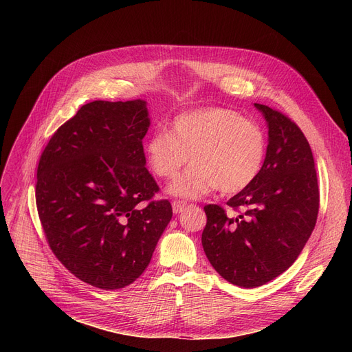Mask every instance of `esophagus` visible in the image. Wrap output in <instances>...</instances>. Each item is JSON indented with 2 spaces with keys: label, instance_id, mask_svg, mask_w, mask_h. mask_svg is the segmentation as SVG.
Returning <instances> with one entry per match:
<instances>
[{
  "label": "esophagus",
  "instance_id": "esophagus-1",
  "mask_svg": "<svg viewBox=\"0 0 352 352\" xmlns=\"http://www.w3.org/2000/svg\"><path fill=\"white\" fill-rule=\"evenodd\" d=\"M186 207H187V202H186V201H182V199H174V201H173V211H174L175 214L181 212Z\"/></svg>",
  "mask_w": 352,
  "mask_h": 352
}]
</instances>
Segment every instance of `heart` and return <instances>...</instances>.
I'll return each instance as SVG.
<instances>
[{"label": "heart", "instance_id": "obj_1", "mask_svg": "<svg viewBox=\"0 0 352 352\" xmlns=\"http://www.w3.org/2000/svg\"><path fill=\"white\" fill-rule=\"evenodd\" d=\"M267 140L263 126L231 108L204 107L177 116L168 133L158 129L145 142V158L151 171L173 179L187 164L191 168L170 191L198 198L215 188L236 194L248 188L260 174Z\"/></svg>", "mask_w": 352, "mask_h": 352}]
</instances>
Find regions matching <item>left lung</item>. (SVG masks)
<instances>
[{
  "mask_svg": "<svg viewBox=\"0 0 352 352\" xmlns=\"http://www.w3.org/2000/svg\"><path fill=\"white\" fill-rule=\"evenodd\" d=\"M255 107L268 122L267 157L260 174L227 206L204 207L202 247L228 283L255 288L288 270L316 227L320 190L311 146L301 128L278 109Z\"/></svg>",
  "mask_w": 352,
  "mask_h": 352,
  "instance_id": "left-lung-1",
  "label": "left lung"
}]
</instances>
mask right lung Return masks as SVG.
<instances>
[{
    "mask_svg": "<svg viewBox=\"0 0 352 352\" xmlns=\"http://www.w3.org/2000/svg\"><path fill=\"white\" fill-rule=\"evenodd\" d=\"M145 102L92 101L41 154L35 202L47 243L78 280L101 289L134 283L173 217L145 168Z\"/></svg>",
    "mask_w": 352,
    "mask_h": 352,
    "instance_id": "add662e5",
    "label": "right lung"
}]
</instances>
